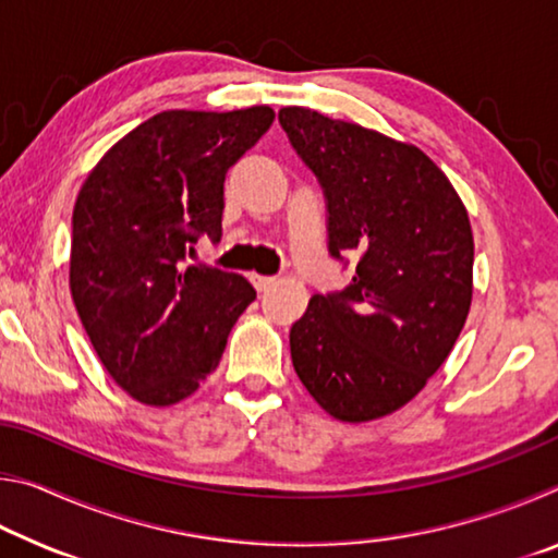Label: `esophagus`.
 I'll use <instances>...</instances> for the list:
<instances>
[{"label": "esophagus", "mask_w": 558, "mask_h": 558, "mask_svg": "<svg viewBox=\"0 0 558 558\" xmlns=\"http://www.w3.org/2000/svg\"><path fill=\"white\" fill-rule=\"evenodd\" d=\"M253 286H256V290L266 292L272 286H278V278L276 276H253Z\"/></svg>", "instance_id": "obj_1"}]
</instances>
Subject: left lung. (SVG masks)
Returning a JSON list of instances; mask_svg holds the SVG:
<instances>
[{"mask_svg": "<svg viewBox=\"0 0 558 558\" xmlns=\"http://www.w3.org/2000/svg\"><path fill=\"white\" fill-rule=\"evenodd\" d=\"M278 120L323 186L329 256L359 258L352 282L310 298L290 327L292 366L335 418H381L426 386L465 325L468 211L418 147L310 108Z\"/></svg>", "mask_w": 558, "mask_h": 558, "instance_id": "left-lung-1", "label": "left lung"}]
</instances>
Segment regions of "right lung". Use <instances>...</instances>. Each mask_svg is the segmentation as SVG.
I'll return each mask as SVG.
<instances>
[{"instance_id":"obj_1","label":"right lung","mask_w":558,"mask_h":558,"mask_svg":"<svg viewBox=\"0 0 558 558\" xmlns=\"http://www.w3.org/2000/svg\"><path fill=\"white\" fill-rule=\"evenodd\" d=\"M268 106L157 112L110 147L73 206L71 295L102 366L149 405L199 389L256 300L239 272L186 256L221 239L226 172L272 125Z\"/></svg>"}]
</instances>
